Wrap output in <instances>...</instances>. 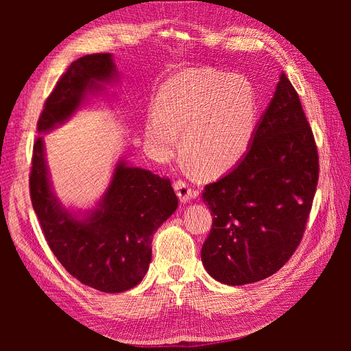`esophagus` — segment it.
<instances>
[{
	"label": "esophagus",
	"mask_w": 351,
	"mask_h": 351,
	"mask_svg": "<svg viewBox=\"0 0 351 351\" xmlns=\"http://www.w3.org/2000/svg\"><path fill=\"white\" fill-rule=\"evenodd\" d=\"M174 190H176L180 202H183V204H186V202H189L193 197L192 189H190V186L186 182H183V180H177V182L174 183Z\"/></svg>",
	"instance_id": "34e87169"
}]
</instances>
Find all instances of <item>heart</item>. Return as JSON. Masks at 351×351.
Here are the masks:
<instances>
[{
  "instance_id": "1",
  "label": "heart",
  "mask_w": 351,
  "mask_h": 351,
  "mask_svg": "<svg viewBox=\"0 0 351 351\" xmlns=\"http://www.w3.org/2000/svg\"><path fill=\"white\" fill-rule=\"evenodd\" d=\"M258 98L249 79L214 69H187L158 90L145 137L159 159L182 154L206 178L224 174L247 152L256 130Z\"/></svg>"
}]
</instances>
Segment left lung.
Masks as SVG:
<instances>
[{
	"instance_id": "left-lung-1",
	"label": "left lung",
	"mask_w": 351,
	"mask_h": 351,
	"mask_svg": "<svg viewBox=\"0 0 351 351\" xmlns=\"http://www.w3.org/2000/svg\"><path fill=\"white\" fill-rule=\"evenodd\" d=\"M317 177L312 129L281 73L247 152L202 195L214 217L200 253L210 277L244 285L282 268L302 240Z\"/></svg>"
}]
</instances>
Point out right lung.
Listing matches in <instances>:
<instances>
[{
    "mask_svg": "<svg viewBox=\"0 0 351 351\" xmlns=\"http://www.w3.org/2000/svg\"><path fill=\"white\" fill-rule=\"evenodd\" d=\"M117 80L111 54L73 61L45 102L38 133H49L69 121L89 95L107 90L105 84ZM29 184L32 205L52 253L74 278L104 293L127 291L143 280L155 231L178 206L168 178L120 158L95 206L66 208L52 189L44 136L34 145Z\"/></svg>",
    "mask_w": 351,
    "mask_h": 351,
    "instance_id": "obj_1",
    "label": "right lung"
}]
</instances>
